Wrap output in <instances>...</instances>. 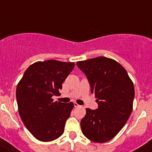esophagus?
I'll list each match as a JSON object with an SVG mask.
<instances>
[{
  "label": "esophagus",
  "mask_w": 152,
  "mask_h": 152,
  "mask_svg": "<svg viewBox=\"0 0 152 152\" xmlns=\"http://www.w3.org/2000/svg\"><path fill=\"white\" fill-rule=\"evenodd\" d=\"M74 107H81V106L78 104L77 103H74Z\"/></svg>",
  "instance_id": "34e87169"
}]
</instances>
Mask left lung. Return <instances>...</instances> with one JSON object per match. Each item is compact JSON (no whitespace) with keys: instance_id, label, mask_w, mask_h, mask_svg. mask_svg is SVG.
Masks as SVG:
<instances>
[{"instance_id":"8db88e82","label":"left lung","mask_w":152,"mask_h":152,"mask_svg":"<svg viewBox=\"0 0 152 152\" xmlns=\"http://www.w3.org/2000/svg\"><path fill=\"white\" fill-rule=\"evenodd\" d=\"M85 73L99 107L86 109L81 121L84 135L95 142H105L117 135L133 108L134 87L126 69L117 61L99 56L76 62Z\"/></svg>"}]
</instances>
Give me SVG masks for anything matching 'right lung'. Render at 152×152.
Returning <instances> with one entry per match:
<instances>
[{"label":"right lung","mask_w":152,"mask_h":152,"mask_svg":"<svg viewBox=\"0 0 152 152\" xmlns=\"http://www.w3.org/2000/svg\"><path fill=\"white\" fill-rule=\"evenodd\" d=\"M74 62L50 59L31 65L18 82V112L25 126L37 140H54L64 132L65 122L74 104L53 102L62 84L74 67Z\"/></svg>","instance_id":"add662e5"}]
</instances>
